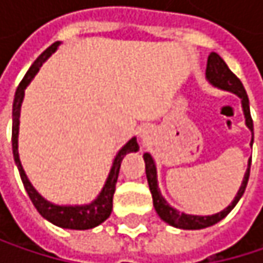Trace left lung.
<instances>
[{"label":"left lung","mask_w":263,"mask_h":263,"mask_svg":"<svg viewBox=\"0 0 263 263\" xmlns=\"http://www.w3.org/2000/svg\"><path fill=\"white\" fill-rule=\"evenodd\" d=\"M205 74H207V79L210 80L215 86L222 88V89H227V91H232V92H235V94H237L242 99V108H243V114H245V123H247V126L253 132V119H251V114H250V103H248V96L245 92V88H243V85L239 80V78L227 67V64L221 59V56L218 53H210V56L207 59ZM251 144H253V138H251ZM143 158H144V163H146V178H147V184H149V189H151V193H152L154 207H155L158 216L163 221H166L167 224H171L174 227H178V229H184V230H199V229H205V227H210V226L219 222L221 219H224L233 210V207L236 205L237 201L243 195L247 183H248V178H250L251 160L248 161V169L245 172L243 181H242V185H240V189L237 192L236 198H235V201L227 209H224L222 212H219L216 215H212V216H192V215L180 213L178 210L172 209L164 201V198L160 195V190H158V185H157V171H155V164H154L152 157L149 154H144Z\"/></svg>","instance_id":"left-lung-1"}]
</instances>
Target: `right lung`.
<instances>
[{"label":"right lung","instance_id":"1","mask_svg":"<svg viewBox=\"0 0 263 263\" xmlns=\"http://www.w3.org/2000/svg\"><path fill=\"white\" fill-rule=\"evenodd\" d=\"M59 42H54L51 44L44 53H41V56L33 62V65L28 68L27 74L24 76V79L21 80V83L18 85L16 88V92H15V100H13V111H12V149H13V157H15V163L18 166V171H20V175H21V180L23 184L26 187L27 193L33 202V205L36 207V210L45 218L48 219L50 222L62 227V229H71V230H88V229H92L99 224H102L103 221H106L111 215V210H112V196H114V192H116V183H117V178H119V171H120V164H122V160L126 154L129 152H135L138 151V144H137V140L132 138L129 140L122 149L120 152L117 154L116 160H114V164H112V169L109 172V177L106 180V184L102 190V193L99 195V198L88 204V205H76V207H67V205H54V204H50L48 201H45L34 189L33 185L30 184V181L27 180L26 172L21 166V161H20V155H18V131H20V111H21V103H23V99H24V89L26 86L30 83V80L34 78V74L39 71L41 65L45 62V59L58 48Z\"/></svg>","mask_w":263,"mask_h":263}]
</instances>
